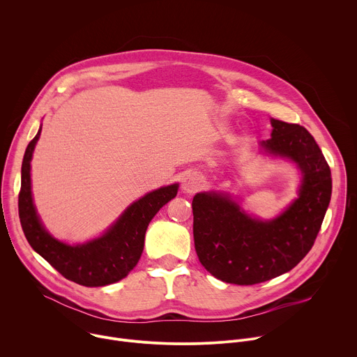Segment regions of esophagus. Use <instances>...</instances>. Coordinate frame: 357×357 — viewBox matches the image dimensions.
Returning <instances> with one entry per match:
<instances>
[{"instance_id": "34e87169", "label": "esophagus", "mask_w": 357, "mask_h": 357, "mask_svg": "<svg viewBox=\"0 0 357 357\" xmlns=\"http://www.w3.org/2000/svg\"><path fill=\"white\" fill-rule=\"evenodd\" d=\"M202 183H203V178L199 172H189L188 175H185L182 181V189L186 193H195L200 189Z\"/></svg>"}]
</instances>
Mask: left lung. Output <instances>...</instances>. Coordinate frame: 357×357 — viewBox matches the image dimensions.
<instances>
[{"label":"left lung","instance_id":"obj_1","mask_svg":"<svg viewBox=\"0 0 357 357\" xmlns=\"http://www.w3.org/2000/svg\"><path fill=\"white\" fill-rule=\"evenodd\" d=\"M261 148L296 164L298 197L273 220L247 215L229 195L193 196V240L199 261L229 284L254 285L292 270L312 248L332 195L331 168L314 137L298 124L271 119Z\"/></svg>","mask_w":357,"mask_h":357}]
</instances>
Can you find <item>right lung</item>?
<instances>
[{
	"label": "right lung",
	"mask_w": 357,
	"mask_h": 357,
	"mask_svg": "<svg viewBox=\"0 0 357 357\" xmlns=\"http://www.w3.org/2000/svg\"><path fill=\"white\" fill-rule=\"evenodd\" d=\"M40 130L26 146L21 169L18 211L28 243L56 271L76 284L105 287L123 280L141 257L149 222L176 196L178 183L152 190L134 202L103 236L83 244L62 243L45 230L32 200L31 160Z\"/></svg>",
	"instance_id": "obj_1"
}]
</instances>
